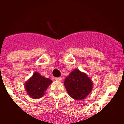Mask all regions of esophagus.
<instances>
[{"label": "esophagus", "instance_id": "1", "mask_svg": "<svg viewBox=\"0 0 124 124\" xmlns=\"http://www.w3.org/2000/svg\"><path fill=\"white\" fill-rule=\"evenodd\" d=\"M55 80L56 81H61V80H62V78H61V77L56 78Z\"/></svg>", "mask_w": 124, "mask_h": 124}]
</instances>
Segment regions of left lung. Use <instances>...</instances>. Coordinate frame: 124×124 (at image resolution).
Returning <instances> with one entry per match:
<instances>
[{"label": "left lung", "mask_w": 124, "mask_h": 124, "mask_svg": "<svg viewBox=\"0 0 124 124\" xmlns=\"http://www.w3.org/2000/svg\"><path fill=\"white\" fill-rule=\"evenodd\" d=\"M93 82L84 72L74 69L66 76L64 86L68 94L75 100L85 99L92 91Z\"/></svg>", "instance_id": "left-lung-1"}]
</instances>
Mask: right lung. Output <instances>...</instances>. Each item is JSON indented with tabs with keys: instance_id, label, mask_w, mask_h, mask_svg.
<instances>
[{
	"instance_id": "1",
	"label": "right lung",
	"mask_w": 124,
	"mask_h": 124,
	"mask_svg": "<svg viewBox=\"0 0 124 124\" xmlns=\"http://www.w3.org/2000/svg\"><path fill=\"white\" fill-rule=\"evenodd\" d=\"M50 79L46 78L38 72H34L24 84L27 94L34 99H40L44 96L45 91L52 83Z\"/></svg>"
}]
</instances>
